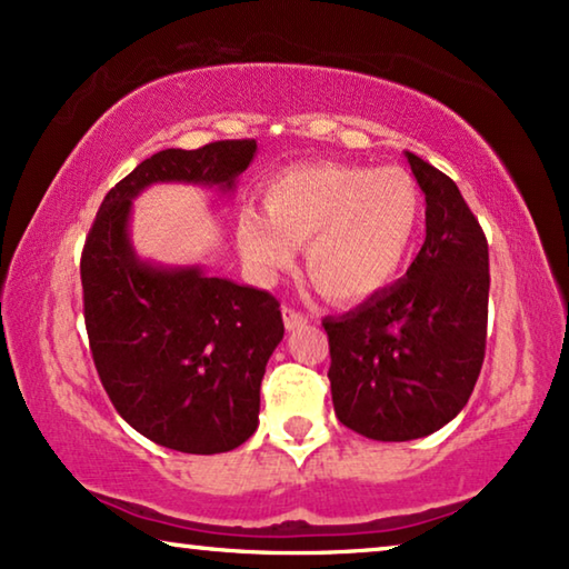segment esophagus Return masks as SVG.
<instances>
[{"label": "esophagus", "instance_id": "esophagus-1", "mask_svg": "<svg viewBox=\"0 0 569 569\" xmlns=\"http://www.w3.org/2000/svg\"><path fill=\"white\" fill-rule=\"evenodd\" d=\"M282 318H284V329L287 331H298L302 326H308V316L300 313V310H295L290 306L282 308Z\"/></svg>", "mask_w": 569, "mask_h": 569}]
</instances>
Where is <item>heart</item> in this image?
Wrapping results in <instances>:
<instances>
[{
	"instance_id": "obj_1",
	"label": "heart",
	"mask_w": 569,
	"mask_h": 569,
	"mask_svg": "<svg viewBox=\"0 0 569 569\" xmlns=\"http://www.w3.org/2000/svg\"><path fill=\"white\" fill-rule=\"evenodd\" d=\"M267 209H240L236 240L248 267L269 277L306 246V274L329 300H365L407 263L422 224V193L399 168L308 162L274 176Z\"/></svg>"
}]
</instances>
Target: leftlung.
I'll return each mask as SVG.
<instances>
[{
  "label": "left lung",
  "mask_w": 569,
  "mask_h": 569,
  "mask_svg": "<svg viewBox=\"0 0 569 569\" xmlns=\"http://www.w3.org/2000/svg\"><path fill=\"white\" fill-rule=\"evenodd\" d=\"M427 236L399 282L326 318L339 422L370 440L432 435L466 407L487 345L489 251L458 186L407 152Z\"/></svg>",
  "instance_id": "obj_1"
}]
</instances>
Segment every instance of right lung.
Here are the masks:
<instances>
[{
  "label": "right lung",
  "mask_w": 569,
  "mask_h": 569,
  "mask_svg": "<svg viewBox=\"0 0 569 569\" xmlns=\"http://www.w3.org/2000/svg\"><path fill=\"white\" fill-rule=\"evenodd\" d=\"M256 139L162 150L106 193L80 274L90 352L108 399L139 435L181 453L232 450L259 427L261 378L284 337L267 290L139 259L131 201L152 183L236 189Z\"/></svg>",
  "instance_id": "right-lung-1"
}]
</instances>
